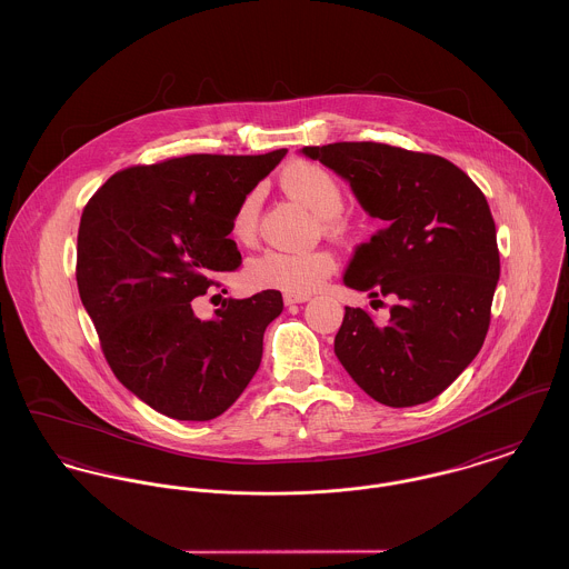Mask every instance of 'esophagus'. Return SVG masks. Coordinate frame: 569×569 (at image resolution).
<instances>
[{"label": "esophagus", "instance_id": "1", "mask_svg": "<svg viewBox=\"0 0 569 569\" xmlns=\"http://www.w3.org/2000/svg\"><path fill=\"white\" fill-rule=\"evenodd\" d=\"M308 296H291V293H289V296H284V303H287V306H291V303H303V301H308Z\"/></svg>", "mask_w": 569, "mask_h": 569}]
</instances>
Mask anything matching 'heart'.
<instances>
[{"label": "heart", "instance_id": "b5f03b06", "mask_svg": "<svg viewBox=\"0 0 569 569\" xmlns=\"http://www.w3.org/2000/svg\"><path fill=\"white\" fill-rule=\"evenodd\" d=\"M282 188L321 218H333L342 210V186L336 176L319 162L296 160L280 173ZM259 190H250L233 213V236L248 241L257 229ZM336 270V259L328 250H268L254 257L246 278L254 287L280 289L291 296H306L323 284Z\"/></svg>", "mask_w": 569, "mask_h": 569}]
</instances>
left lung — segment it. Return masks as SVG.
I'll return each mask as SVG.
<instances>
[{"label":"left lung","instance_id":"8db88e82","mask_svg":"<svg viewBox=\"0 0 569 569\" xmlns=\"http://www.w3.org/2000/svg\"><path fill=\"white\" fill-rule=\"evenodd\" d=\"M349 181L359 206L388 222L359 243L345 284L393 296L389 321L345 308L333 353L370 398L416 407L449 388L478 356L499 280L497 229L473 180L435 153L386 143L303 148Z\"/></svg>","mask_w":569,"mask_h":569}]
</instances>
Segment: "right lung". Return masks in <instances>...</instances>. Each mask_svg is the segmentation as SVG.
Segmentation results:
<instances>
[{
    "mask_svg": "<svg viewBox=\"0 0 569 569\" xmlns=\"http://www.w3.org/2000/svg\"><path fill=\"white\" fill-rule=\"evenodd\" d=\"M284 153H190L130 167L83 210L81 301L121 386L167 418L222 416L259 370L280 291L227 299L208 321L194 299L218 287V271L240 268L233 213Z\"/></svg>",
    "mask_w": 569,
    "mask_h": 569,
    "instance_id": "add662e5",
    "label": "right lung"
}]
</instances>
